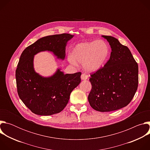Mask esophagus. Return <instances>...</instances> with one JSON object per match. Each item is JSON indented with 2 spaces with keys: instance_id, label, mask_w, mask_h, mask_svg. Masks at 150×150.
Instances as JSON below:
<instances>
[{
  "instance_id": "obj_1",
  "label": "esophagus",
  "mask_w": 150,
  "mask_h": 150,
  "mask_svg": "<svg viewBox=\"0 0 150 150\" xmlns=\"http://www.w3.org/2000/svg\"><path fill=\"white\" fill-rule=\"evenodd\" d=\"M81 79H82V80H86V79H88V75H87L86 74L84 73V74H82L81 75Z\"/></svg>"
}]
</instances>
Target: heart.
I'll list each match as a JSON object with an SVG mask.
<instances>
[{"mask_svg":"<svg viewBox=\"0 0 150 150\" xmlns=\"http://www.w3.org/2000/svg\"><path fill=\"white\" fill-rule=\"evenodd\" d=\"M110 53L108 44L103 40L83 42L73 48L72 56H68V60L72 65H76V61L83 63L87 71L96 72L104 67Z\"/></svg>","mask_w":150,"mask_h":150,"instance_id":"1","label":"heart"}]
</instances>
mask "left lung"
I'll return each mask as SVG.
<instances>
[{
	"mask_svg": "<svg viewBox=\"0 0 150 150\" xmlns=\"http://www.w3.org/2000/svg\"><path fill=\"white\" fill-rule=\"evenodd\" d=\"M112 49L105 65L91 75L92 85L88 100L94 110L107 112L129 104L138 88V66L127 47L112 36L102 35Z\"/></svg>",
	"mask_w": 150,
	"mask_h": 150,
	"instance_id": "left-lung-1",
	"label": "left lung"
}]
</instances>
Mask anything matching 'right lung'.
I'll list each match as a JSON object with an SVG mask.
<instances>
[{
  "mask_svg": "<svg viewBox=\"0 0 150 150\" xmlns=\"http://www.w3.org/2000/svg\"><path fill=\"white\" fill-rule=\"evenodd\" d=\"M74 36L65 33L42 37L21 54L15 74L17 91L33 113L49 116L60 112L81 82V72L64 74L57 69L52 76L44 77L34 68V56L41 52H51L57 59L64 60L67 42Z\"/></svg>",
  "mask_w": 150,
  "mask_h": 150,
  "instance_id": "add662e5",
  "label": "right lung"
}]
</instances>
